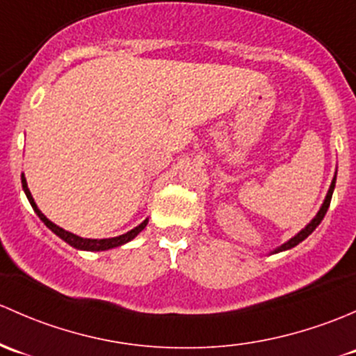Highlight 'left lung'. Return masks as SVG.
Returning <instances> with one entry per match:
<instances>
[{
  "label": "left lung",
  "instance_id": "8db88e82",
  "mask_svg": "<svg viewBox=\"0 0 356 356\" xmlns=\"http://www.w3.org/2000/svg\"><path fill=\"white\" fill-rule=\"evenodd\" d=\"M334 185H336V177H334V179H332L331 186H329V192H327V195H325V200H324V204H322L321 211H318V212H317V216H315V218L312 219V221H310V225H307V226H305V229H302V232H300L298 234H296V236H293L291 240L286 241V243L281 245V247L277 248L276 252H283V250H288V248H293V247H295V245H298L300 241L305 240V238L309 236V234L312 233L314 229L317 228L318 225H321V221H322V219H324L325 212H327L329 204H331V197H332V192H334Z\"/></svg>",
  "mask_w": 356,
  "mask_h": 356
}]
</instances>
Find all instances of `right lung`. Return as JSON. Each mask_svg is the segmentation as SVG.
Wrapping results in <instances>:
<instances>
[{"instance_id": "right-lung-1", "label": "right lung", "mask_w": 356, "mask_h": 356, "mask_svg": "<svg viewBox=\"0 0 356 356\" xmlns=\"http://www.w3.org/2000/svg\"><path fill=\"white\" fill-rule=\"evenodd\" d=\"M22 186H24V192H25V195H27L29 202H31L32 207H34L35 214H38L39 218H41V221L44 222V225H46L47 228H49L54 234H58V236H60L61 240H65L68 245H72L73 248H79V250L99 252V250H108V248L120 247V245H123V243H127V241L134 240V238L137 236V234L140 233L142 229L145 228V226H147V219H145V221L140 222V225H138L137 228H134V229H131V232H128V233H124V234H120V236L104 238V240H89V238H80V236H76V234H73V233H70V232H65L63 228L56 226V225H54V222H51L49 219H47L46 216H44L42 212L39 211L38 205H35V202H34V199H32L31 190H29L27 181H25L24 175H22Z\"/></svg>"}]
</instances>
